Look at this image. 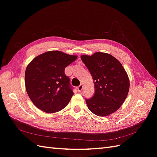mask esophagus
<instances>
[{"label":"esophagus","mask_w":157,"mask_h":157,"mask_svg":"<svg viewBox=\"0 0 157 157\" xmlns=\"http://www.w3.org/2000/svg\"><path fill=\"white\" fill-rule=\"evenodd\" d=\"M82 88H83V85H82V84H80L79 86H78V92H81Z\"/></svg>","instance_id":"esophagus-1"}]
</instances>
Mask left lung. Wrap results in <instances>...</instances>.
Segmentation results:
<instances>
[{
	"mask_svg": "<svg viewBox=\"0 0 157 157\" xmlns=\"http://www.w3.org/2000/svg\"><path fill=\"white\" fill-rule=\"evenodd\" d=\"M80 58L92 75L96 89L94 96L86 99L88 109L99 117L111 115L121 107L129 92L125 69L115 57L103 52Z\"/></svg>",
	"mask_w": 157,
	"mask_h": 157,
	"instance_id": "left-lung-1",
	"label": "left lung"
}]
</instances>
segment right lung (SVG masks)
<instances>
[{"mask_svg": "<svg viewBox=\"0 0 157 157\" xmlns=\"http://www.w3.org/2000/svg\"><path fill=\"white\" fill-rule=\"evenodd\" d=\"M77 58L60 51H49L36 56L27 65L26 91L37 108L54 113L68 105L74 93L65 68Z\"/></svg>", "mask_w": 157, "mask_h": 157, "instance_id": "obj_1", "label": "right lung"}]
</instances>
